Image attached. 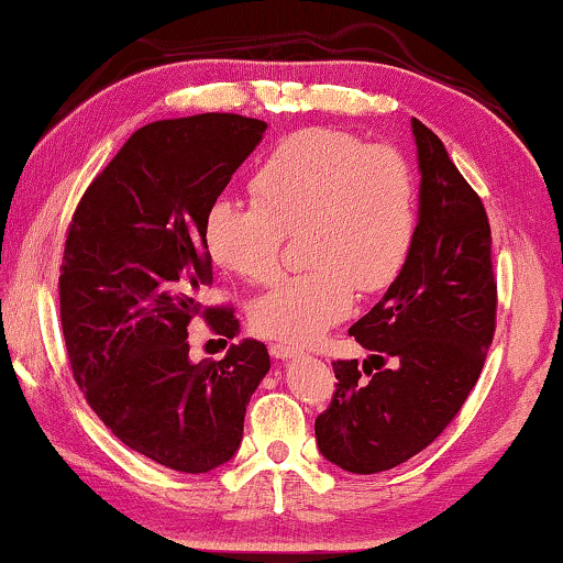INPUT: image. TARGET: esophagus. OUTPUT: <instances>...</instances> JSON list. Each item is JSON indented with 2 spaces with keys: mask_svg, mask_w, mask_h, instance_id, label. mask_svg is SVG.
I'll return each instance as SVG.
<instances>
[{
  "mask_svg": "<svg viewBox=\"0 0 563 563\" xmlns=\"http://www.w3.org/2000/svg\"><path fill=\"white\" fill-rule=\"evenodd\" d=\"M271 354L275 360H292V357H300L298 346H290V344H271Z\"/></svg>",
  "mask_w": 563,
  "mask_h": 563,
  "instance_id": "1",
  "label": "esophagus"
}]
</instances>
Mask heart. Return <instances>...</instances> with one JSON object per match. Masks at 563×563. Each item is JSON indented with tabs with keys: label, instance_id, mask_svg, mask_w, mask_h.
Returning <instances> with one entry per match:
<instances>
[{
	"label": "heart",
	"instance_id": "heart-1",
	"mask_svg": "<svg viewBox=\"0 0 563 563\" xmlns=\"http://www.w3.org/2000/svg\"><path fill=\"white\" fill-rule=\"evenodd\" d=\"M255 203L219 199L203 217L213 263L250 283L280 273L283 234L300 236L311 271L275 285L252 323L288 344H313L350 316L354 288L385 290L410 255L418 224L413 170L398 150L311 126L288 134L257 165Z\"/></svg>",
	"mask_w": 563,
	"mask_h": 563
}]
</instances>
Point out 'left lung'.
<instances>
[{
    "label": "left lung",
    "mask_w": 563,
    "mask_h": 563,
    "mask_svg": "<svg viewBox=\"0 0 563 563\" xmlns=\"http://www.w3.org/2000/svg\"><path fill=\"white\" fill-rule=\"evenodd\" d=\"M418 173V224L398 278L350 334L369 350L334 362L336 393L316 418L323 459L352 474L393 470L454 421L477 383L495 334L493 236L443 142L410 120Z\"/></svg>",
    "instance_id": "obj_1"
}]
</instances>
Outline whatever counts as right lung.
I'll return each instance as SVG.
<instances>
[{
    "mask_svg": "<svg viewBox=\"0 0 563 563\" xmlns=\"http://www.w3.org/2000/svg\"><path fill=\"white\" fill-rule=\"evenodd\" d=\"M265 122L194 114L140 126L86 188L60 265V323L78 387L126 446L203 474L242 443L244 413L271 369L242 339L224 360L191 362L188 323L234 339L232 308H203L211 255L203 217L263 142Z\"/></svg>",
    "mask_w": 563,
    "mask_h": 563,
    "instance_id": "obj_1",
    "label": "right lung"
}]
</instances>
